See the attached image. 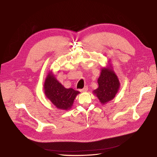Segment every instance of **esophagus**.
<instances>
[{
    "label": "esophagus",
    "mask_w": 157,
    "mask_h": 157,
    "mask_svg": "<svg viewBox=\"0 0 157 157\" xmlns=\"http://www.w3.org/2000/svg\"><path fill=\"white\" fill-rule=\"evenodd\" d=\"M88 88L87 86H85L84 88H82V89L80 90L79 91H80L81 92H84V91H88Z\"/></svg>",
    "instance_id": "obj_1"
}]
</instances>
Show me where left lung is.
I'll return each mask as SVG.
<instances>
[{"label":"left lung","mask_w":157,"mask_h":157,"mask_svg":"<svg viewBox=\"0 0 157 157\" xmlns=\"http://www.w3.org/2000/svg\"><path fill=\"white\" fill-rule=\"evenodd\" d=\"M98 83V88L93 93L98 97L102 105L106 104L115 97L120 87L118 78L109 61L106 67L101 69Z\"/></svg>","instance_id":"1"}]
</instances>
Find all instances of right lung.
Returning a JSON list of instances; mask_svg holds the SVG:
<instances>
[{"label": "right lung", "mask_w": 157, "mask_h": 157, "mask_svg": "<svg viewBox=\"0 0 157 157\" xmlns=\"http://www.w3.org/2000/svg\"><path fill=\"white\" fill-rule=\"evenodd\" d=\"M46 97L59 109L68 110L72 107L75 99L79 92L72 88L67 89L49 71L44 83Z\"/></svg>", "instance_id": "add662e5"}]
</instances>
